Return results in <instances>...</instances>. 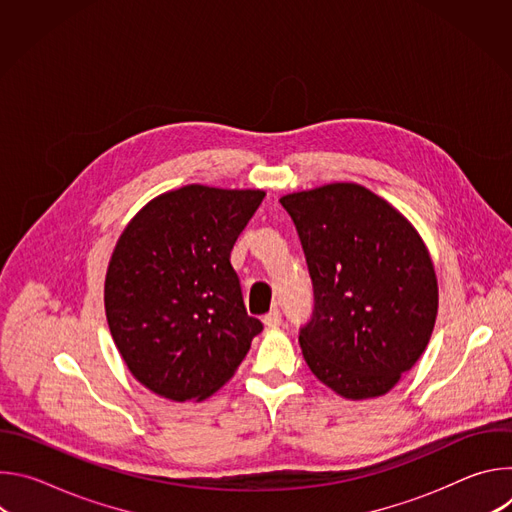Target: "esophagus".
Returning a JSON list of instances; mask_svg holds the SVG:
<instances>
[{"instance_id":"esophagus-1","label":"esophagus","mask_w":512,"mask_h":512,"mask_svg":"<svg viewBox=\"0 0 512 512\" xmlns=\"http://www.w3.org/2000/svg\"><path fill=\"white\" fill-rule=\"evenodd\" d=\"M263 324H265L267 328H277V326L281 324V312H279V308H273L271 312H267V314L263 316Z\"/></svg>"}]
</instances>
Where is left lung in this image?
Segmentation results:
<instances>
[{
	"label": "left lung",
	"instance_id": "left-lung-1",
	"mask_svg": "<svg viewBox=\"0 0 512 512\" xmlns=\"http://www.w3.org/2000/svg\"><path fill=\"white\" fill-rule=\"evenodd\" d=\"M314 289L300 326L310 371L346 399L391 391L423 354L437 314L429 253L389 202L358 184L287 194Z\"/></svg>",
	"mask_w": 512,
	"mask_h": 512
}]
</instances>
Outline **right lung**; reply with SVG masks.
Wrapping results in <instances>:
<instances>
[{"label":"right lung","mask_w":512,"mask_h":512,"mask_svg":"<svg viewBox=\"0 0 512 512\" xmlns=\"http://www.w3.org/2000/svg\"><path fill=\"white\" fill-rule=\"evenodd\" d=\"M263 198L190 184L143 206L119 237L105 312L143 387L202 401L235 375L263 324L247 314L231 251Z\"/></svg>","instance_id":"1"}]
</instances>
